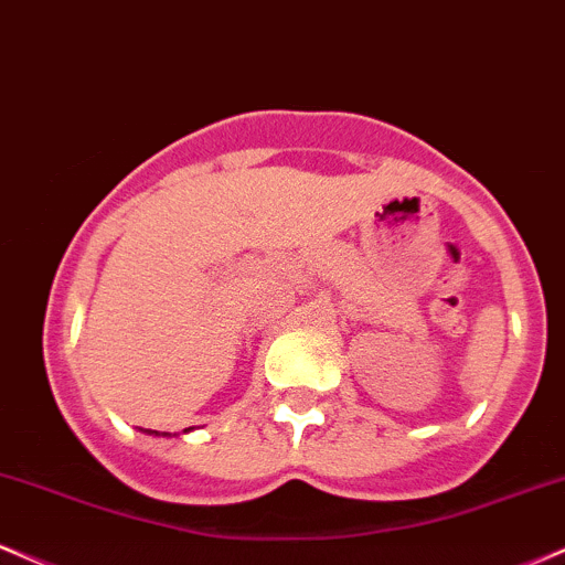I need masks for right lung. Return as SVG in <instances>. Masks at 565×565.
Returning <instances> with one entry per match:
<instances>
[{
    "mask_svg": "<svg viewBox=\"0 0 565 565\" xmlns=\"http://www.w3.org/2000/svg\"><path fill=\"white\" fill-rule=\"evenodd\" d=\"M152 434H158V430H152ZM163 436H166V434H163Z\"/></svg>",
    "mask_w": 565,
    "mask_h": 565,
    "instance_id": "add662e5",
    "label": "right lung"
}]
</instances>
